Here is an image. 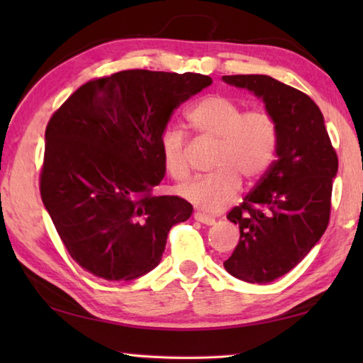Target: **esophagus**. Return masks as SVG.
Masks as SVG:
<instances>
[{
	"mask_svg": "<svg viewBox=\"0 0 363 363\" xmlns=\"http://www.w3.org/2000/svg\"><path fill=\"white\" fill-rule=\"evenodd\" d=\"M194 218H195V220H199V223L206 224V225H213L214 223H216V219L211 216H206V214H203V213H195Z\"/></svg>",
	"mask_w": 363,
	"mask_h": 363,
	"instance_id": "esophagus-1",
	"label": "esophagus"
}]
</instances>
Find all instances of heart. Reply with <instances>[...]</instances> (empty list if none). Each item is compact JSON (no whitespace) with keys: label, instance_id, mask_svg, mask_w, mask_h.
<instances>
[{"label":"heart","instance_id":"heart-1","mask_svg":"<svg viewBox=\"0 0 363 363\" xmlns=\"http://www.w3.org/2000/svg\"><path fill=\"white\" fill-rule=\"evenodd\" d=\"M187 121L201 138L218 140L213 173L196 177L181 195L203 211H219L240 192L242 179L259 181L272 167L279 147V123L267 108H245L230 97L213 94L189 110ZM164 169L174 181L190 174L187 138L179 128H167L160 138Z\"/></svg>","mask_w":363,"mask_h":363}]
</instances>
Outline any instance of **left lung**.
Wrapping results in <instances>:
<instances>
[{
  "mask_svg": "<svg viewBox=\"0 0 363 363\" xmlns=\"http://www.w3.org/2000/svg\"><path fill=\"white\" fill-rule=\"evenodd\" d=\"M225 83L262 97L279 123L277 160L227 214L240 242L224 267L250 284L290 272L327 230L337 155L317 104L267 75H225Z\"/></svg>",
  "mask_w": 363,
  "mask_h": 363,
  "instance_id": "left-lung-1",
  "label": "left lung"
}]
</instances>
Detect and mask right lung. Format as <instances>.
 <instances>
[{"instance_id":"1","label":"right lung","mask_w":363,"mask_h":363,"mask_svg":"<svg viewBox=\"0 0 363 363\" xmlns=\"http://www.w3.org/2000/svg\"><path fill=\"white\" fill-rule=\"evenodd\" d=\"M213 79L200 73L123 70L89 79L46 126L40 194L72 259L106 280L157 266L168 232L194 206L153 195L169 116Z\"/></svg>"}]
</instances>
